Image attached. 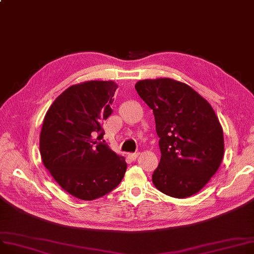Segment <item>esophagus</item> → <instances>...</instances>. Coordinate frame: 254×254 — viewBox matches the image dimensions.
Returning <instances> with one entry per match:
<instances>
[{"label": "esophagus", "mask_w": 254, "mask_h": 254, "mask_svg": "<svg viewBox=\"0 0 254 254\" xmlns=\"http://www.w3.org/2000/svg\"><path fill=\"white\" fill-rule=\"evenodd\" d=\"M127 156H128L131 160H134V159H136V158L139 156V153H138V152H137V153H129Z\"/></svg>", "instance_id": "obj_1"}]
</instances>
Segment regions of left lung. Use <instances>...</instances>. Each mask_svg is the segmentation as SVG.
<instances>
[{"mask_svg": "<svg viewBox=\"0 0 254 254\" xmlns=\"http://www.w3.org/2000/svg\"><path fill=\"white\" fill-rule=\"evenodd\" d=\"M134 88L155 117L161 152L152 175L155 187L175 198L198 193L224 156L223 128L212 107L188 84L171 78L140 80Z\"/></svg>", "mask_w": 254, "mask_h": 254, "instance_id": "obj_1", "label": "left lung"}]
</instances>
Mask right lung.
<instances>
[{"label": "right lung", "instance_id": "add662e5", "mask_svg": "<svg viewBox=\"0 0 254 254\" xmlns=\"http://www.w3.org/2000/svg\"><path fill=\"white\" fill-rule=\"evenodd\" d=\"M116 89L111 80L74 84L45 116L40 137L43 163L61 188L81 200L108 194L127 171L125 158L101 142Z\"/></svg>", "mask_w": 254, "mask_h": 254}]
</instances>
